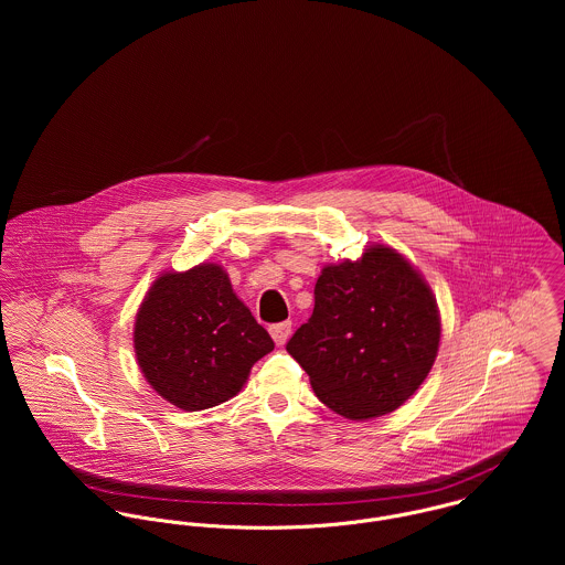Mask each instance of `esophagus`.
<instances>
[{"mask_svg": "<svg viewBox=\"0 0 565 565\" xmlns=\"http://www.w3.org/2000/svg\"><path fill=\"white\" fill-rule=\"evenodd\" d=\"M269 332H271V339L276 341V345H285L289 334H291V322L274 323L269 328Z\"/></svg>", "mask_w": 565, "mask_h": 565, "instance_id": "obj_1", "label": "esophagus"}]
</instances>
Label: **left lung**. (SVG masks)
<instances>
[{
    "instance_id": "left-lung-1",
    "label": "left lung",
    "mask_w": 565,
    "mask_h": 565,
    "mask_svg": "<svg viewBox=\"0 0 565 565\" xmlns=\"http://www.w3.org/2000/svg\"><path fill=\"white\" fill-rule=\"evenodd\" d=\"M439 311L417 269L387 245L326 265L316 309L287 343L316 396L350 419L396 411L428 376L439 348Z\"/></svg>"
}]
</instances>
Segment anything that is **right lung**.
Here are the masks:
<instances>
[{"mask_svg":"<svg viewBox=\"0 0 565 565\" xmlns=\"http://www.w3.org/2000/svg\"><path fill=\"white\" fill-rule=\"evenodd\" d=\"M274 350L269 332L235 296L215 263L171 271L148 291L135 322V352L152 390L184 411L226 403L252 365Z\"/></svg>","mask_w":565,"mask_h":565,"instance_id":"1","label":"right lung"}]
</instances>
